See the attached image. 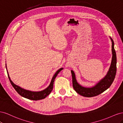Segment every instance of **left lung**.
I'll return each instance as SVG.
<instances>
[{"label": "left lung", "mask_w": 123, "mask_h": 123, "mask_svg": "<svg viewBox=\"0 0 123 123\" xmlns=\"http://www.w3.org/2000/svg\"><path fill=\"white\" fill-rule=\"evenodd\" d=\"M112 42V60L111 65L106 75L93 86L85 87L78 83L76 79L75 74L73 70H71L72 76L73 87L75 91L85 97L90 98L97 96L108 89L114 80L117 72V55L114 48V43L113 39L110 37Z\"/></svg>", "instance_id": "obj_1"}]
</instances>
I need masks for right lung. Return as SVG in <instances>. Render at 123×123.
<instances>
[{
	"label": "right lung",
	"mask_w": 123,
	"mask_h": 123,
	"mask_svg": "<svg viewBox=\"0 0 123 123\" xmlns=\"http://www.w3.org/2000/svg\"><path fill=\"white\" fill-rule=\"evenodd\" d=\"M6 65V69L7 73H8L9 79L10 81L11 85H12V86L15 89V90L17 92L18 94L20 95L21 96H23V97L26 98H28L29 99L34 100L43 99L44 98H46L48 95H49V94L51 92L52 90L53 89V84H54V82L56 77L57 76V74L59 73V72H61V71L63 69V68H61L59 69H58L57 71L55 72L54 75L53 76L52 79L51 80V81L50 85H49V86H48L47 88H46L45 89H44V90L40 91H32L30 90H26V89L22 88L18 86L15 84L13 81L11 80L10 79L8 70H7Z\"/></svg>",
	"instance_id": "add662e5"
}]
</instances>
